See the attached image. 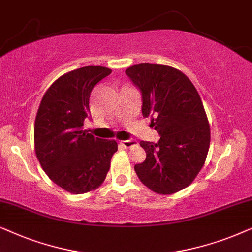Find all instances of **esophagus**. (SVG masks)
Returning a JSON list of instances; mask_svg holds the SVG:
<instances>
[{"instance_id": "34e87169", "label": "esophagus", "mask_w": 252, "mask_h": 252, "mask_svg": "<svg viewBox=\"0 0 252 252\" xmlns=\"http://www.w3.org/2000/svg\"><path fill=\"white\" fill-rule=\"evenodd\" d=\"M136 144H137V140H135V139L122 140V142H120V145L123 146V147H126V149H129V147L136 145Z\"/></svg>"}]
</instances>
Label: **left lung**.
Masks as SVG:
<instances>
[{
	"label": "left lung",
	"mask_w": 252,
	"mask_h": 252,
	"mask_svg": "<svg viewBox=\"0 0 252 252\" xmlns=\"http://www.w3.org/2000/svg\"><path fill=\"white\" fill-rule=\"evenodd\" d=\"M142 92V113L160 135L140 142L146 159L135 166L143 184L160 194L175 193L192 183L209 152L210 124L191 80L173 66L142 63L126 70Z\"/></svg>",
	"instance_id": "left-lung-1"
}]
</instances>
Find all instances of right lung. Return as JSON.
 I'll list each match as a JSON object with an SVG mask.
<instances>
[{
  "label": "right lung",
  "mask_w": 252,
  "mask_h": 252,
  "mask_svg": "<svg viewBox=\"0 0 252 252\" xmlns=\"http://www.w3.org/2000/svg\"><path fill=\"white\" fill-rule=\"evenodd\" d=\"M110 72L100 65L66 72L49 86L40 102L34 123L36 158L49 179L70 193L101 186L117 151L115 140L83 130L93 87Z\"/></svg>",
  "instance_id": "right-lung-1"
}]
</instances>
